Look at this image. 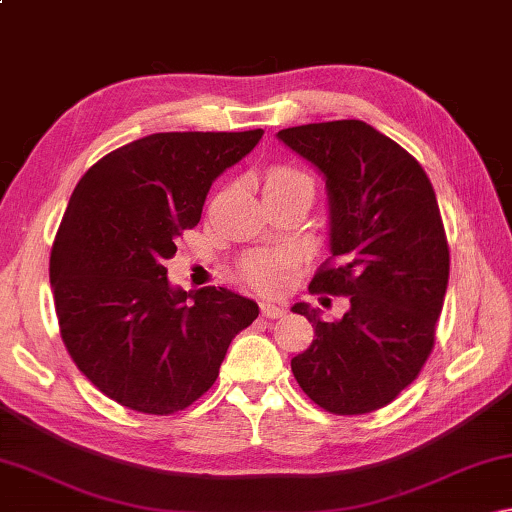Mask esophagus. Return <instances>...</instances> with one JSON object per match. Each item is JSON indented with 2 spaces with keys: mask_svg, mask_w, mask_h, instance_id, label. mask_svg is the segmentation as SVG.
<instances>
[{
  "mask_svg": "<svg viewBox=\"0 0 512 512\" xmlns=\"http://www.w3.org/2000/svg\"><path fill=\"white\" fill-rule=\"evenodd\" d=\"M259 309H262L264 318H282L284 314H287L284 305H273V302H259Z\"/></svg>",
  "mask_w": 512,
  "mask_h": 512,
  "instance_id": "obj_1",
  "label": "esophagus"
}]
</instances>
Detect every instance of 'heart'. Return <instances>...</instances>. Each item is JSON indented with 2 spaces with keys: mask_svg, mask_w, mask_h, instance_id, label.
Masks as SVG:
<instances>
[{
  "mask_svg": "<svg viewBox=\"0 0 512 512\" xmlns=\"http://www.w3.org/2000/svg\"><path fill=\"white\" fill-rule=\"evenodd\" d=\"M305 178L302 173L293 171V169H273L266 178V189L268 187H277V185H287L293 183V180ZM284 266H287V257L282 253H271V250H257V253H250L241 268H244V275L248 277L255 287L264 289V291H273L280 287L282 275H284Z\"/></svg>",
  "mask_w": 512,
  "mask_h": 512,
  "instance_id": "obj_1",
  "label": "heart"
}]
</instances>
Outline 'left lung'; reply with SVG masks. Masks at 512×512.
<instances>
[{
    "mask_svg": "<svg viewBox=\"0 0 512 512\" xmlns=\"http://www.w3.org/2000/svg\"><path fill=\"white\" fill-rule=\"evenodd\" d=\"M277 140L325 178L339 264L320 268L311 291L350 300L332 323L307 302L291 307L314 327L293 377L329 413L377 411L418 377L443 311L449 248L436 192L418 160L366 121L293 126Z\"/></svg>",
    "mask_w": 512,
    "mask_h": 512,
    "instance_id": "left-lung-1",
    "label": "left lung"
}]
</instances>
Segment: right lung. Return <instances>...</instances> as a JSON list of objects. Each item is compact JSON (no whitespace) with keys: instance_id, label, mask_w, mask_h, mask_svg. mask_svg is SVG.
I'll return each instance as SVG.
<instances>
[{"instance_id":"right-lung-1","label":"right lung","mask_w":512,"mask_h":512,"mask_svg":"<svg viewBox=\"0 0 512 512\" xmlns=\"http://www.w3.org/2000/svg\"><path fill=\"white\" fill-rule=\"evenodd\" d=\"M262 135H146L101 158L69 198L49 259L60 336L83 375L126 409H187L259 316L230 289L173 287L164 264L201 221L214 180Z\"/></svg>"}]
</instances>
